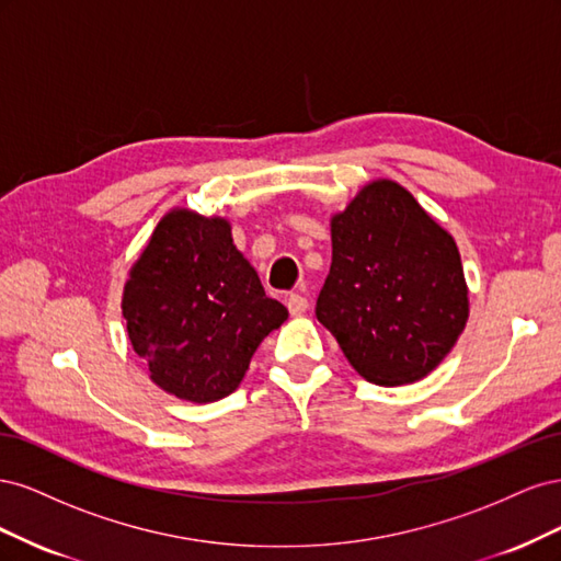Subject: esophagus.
<instances>
[{
  "mask_svg": "<svg viewBox=\"0 0 561 561\" xmlns=\"http://www.w3.org/2000/svg\"><path fill=\"white\" fill-rule=\"evenodd\" d=\"M285 304H287V311H290L293 316H301L304 311L309 309V299L304 297V295H299V293H293L290 297L285 299Z\"/></svg>",
  "mask_w": 561,
  "mask_h": 561,
  "instance_id": "obj_1",
  "label": "esophagus"
}]
</instances>
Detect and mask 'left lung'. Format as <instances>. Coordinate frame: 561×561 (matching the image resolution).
Listing matches in <instances>:
<instances>
[{"label": "left lung", "mask_w": 561, "mask_h": 561, "mask_svg": "<svg viewBox=\"0 0 561 561\" xmlns=\"http://www.w3.org/2000/svg\"><path fill=\"white\" fill-rule=\"evenodd\" d=\"M330 233L318 320L363 379L402 386L428 377L470 313L454 236L388 178L367 182L334 213Z\"/></svg>", "instance_id": "8db88e82"}]
</instances>
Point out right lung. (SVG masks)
I'll list each match as a JSON object with an SVG mask.
<instances>
[{
  "mask_svg": "<svg viewBox=\"0 0 561 561\" xmlns=\"http://www.w3.org/2000/svg\"><path fill=\"white\" fill-rule=\"evenodd\" d=\"M122 311L149 379L180 400L233 393L262 339L287 320L233 245L227 217L168 210L124 285Z\"/></svg>",
  "mask_w": 561,
  "mask_h": 561,
  "instance_id": "1",
  "label": "right lung"
}]
</instances>
